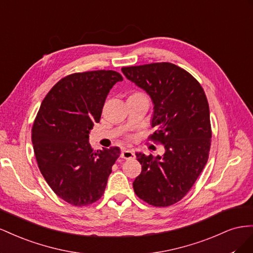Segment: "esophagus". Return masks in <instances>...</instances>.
Listing matches in <instances>:
<instances>
[{"instance_id": "1", "label": "esophagus", "mask_w": 253, "mask_h": 253, "mask_svg": "<svg viewBox=\"0 0 253 253\" xmlns=\"http://www.w3.org/2000/svg\"><path fill=\"white\" fill-rule=\"evenodd\" d=\"M121 157L123 159H126V160H133L135 158V155L133 153V150L130 149H123L121 153Z\"/></svg>"}]
</instances>
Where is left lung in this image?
<instances>
[{"instance_id":"left-lung-1","label":"left lung","mask_w":253,"mask_h":253,"mask_svg":"<svg viewBox=\"0 0 253 253\" xmlns=\"http://www.w3.org/2000/svg\"><path fill=\"white\" fill-rule=\"evenodd\" d=\"M128 81L145 91L154 105L150 139L163 144L164 154L136 153L142 165L134 179L136 196L155 207L181 200L203 171L211 147L210 110L200 84L169 62L122 69Z\"/></svg>"}]
</instances>
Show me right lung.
<instances>
[{"label": "right lung", "mask_w": 253, "mask_h": 253, "mask_svg": "<svg viewBox=\"0 0 253 253\" xmlns=\"http://www.w3.org/2000/svg\"><path fill=\"white\" fill-rule=\"evenodd\" d=\"M123 77L115 71L74 73L60 79L42 100L32 141L42 176L54 193L82 207L103 196L119 147L94 151L89 133L98 123L110 89Z\"/></svg>", "instance_id": "obj_1"}]
</instances>
